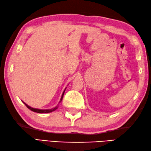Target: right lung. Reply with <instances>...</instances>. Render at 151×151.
<instances>
[{
    "label": "right lung",
    "mask_w": 151,
    "mask_h": 151,
    "mask_svg": "<svg viewBox=\"0 0 151 151\" xmlns=\"http://www.w3.org/2000/svg\"><path fill=\"white\" fill-rule=\"evenodd\" d=\"M65 91V90H64V92H63V93L62 96H61V100H60V102H61V101H62L63 98V96H64ZM22 102H23V101H22ZM23 103H24V105H25L26 106H27L28 109H29V110H31L32 111H33V112H37V113H42V114H43V113H49V112H53V111H54V110H55L57 109L58 108V106H57L54 107V108H53V109H45V110H43V109H38L32 108V107L28 106V105H27V104H26L24 102H23Z\"/></svg>",
    "instance_id": "add662e5"
}]
</instances>
